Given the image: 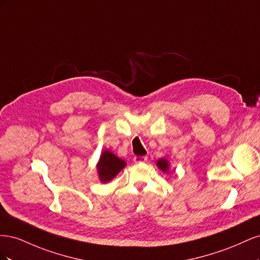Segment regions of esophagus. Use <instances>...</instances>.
<instances>
[{"label":"esophagus","instance_id":"34e87169","mask_svg":"<svg viewBox=\"0 0 260 260\" xmlns=\"http://www.w3.org/2000/svg\"><path fill=\"white\" fill-rule=\"evenodd\" d=\"M147 160L146 156H135L133 157V161L136 164H141V162H145Z\"/></svg>","mask_w":260,"mask_h":260}]
</instances>
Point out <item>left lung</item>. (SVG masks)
Here are the masks:
<instances>
[{
    "label": "left lung",
    "mask_w": 260,
    "mask_h": 260,
    "mask_svg": "<svg viewBox=\"0 0 260 260\" xmlns=\"http://www.w3.org/2000/svg\"><path fill=\"white\" fill-rule=\"evenodd\" d=\"M156 165H157V167H158L161 171L168 172V170H169V161L166 158L158 159V160H157Z\"/></svg>",
    "instance_id": "left-lung-1"
}]
</instances>
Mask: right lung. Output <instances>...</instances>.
<instances>
[{"instance_id":"right-lung-1","label":"right lung","mask_w":260,"mask_h":260,"mask_svg":"<svg viewBox=\"0 0 260 260\" xmlns=\"http://www.w3.org/2000/svg\"><path fill=\"white\" fill-rule=\"evenodd\" d=\"M96 167L101 182L106 183L114 179L120 170L125 167V161L107 149L102 153Z\"/></svg>"}]
</instances>
